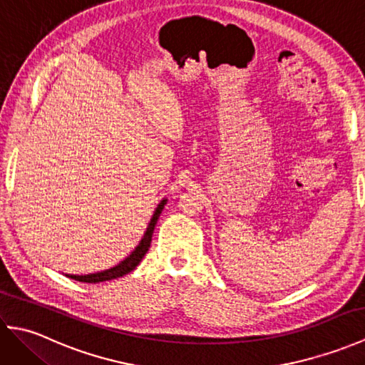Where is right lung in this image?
Returning <instances> with one entry per match:
<instances>
[{"mask_svg":"<svg viewBox=\"0 0 365 365\" xmlns=\"http://www.w3.org/2000/svg\"><path fill=\"white\" fill-rule=\"evenodd\" d=\"M166 205V199L161 200L158 204L157 210H155L152 220L149 222V227H147L145 234L141 240V243L136 246V250L131 252L128 257L120 262L119 265H115L110 269H105V271H100V273H94V274H84V276H76V274H71L68 277L75 279V281H80V282H89V284H97V282H105V281H111V279H118L123 274H128L130 271H133L138 265L139 262L143 260V257L145 255V252L149 251L150 243H152V235H153V229L157 226V221L160 218V215L163 212V208Z\"/></svg>","mask_w":365,"mask_h":365,"instance_id":"right-lung-1","label":"right lung"}]
</instances>
